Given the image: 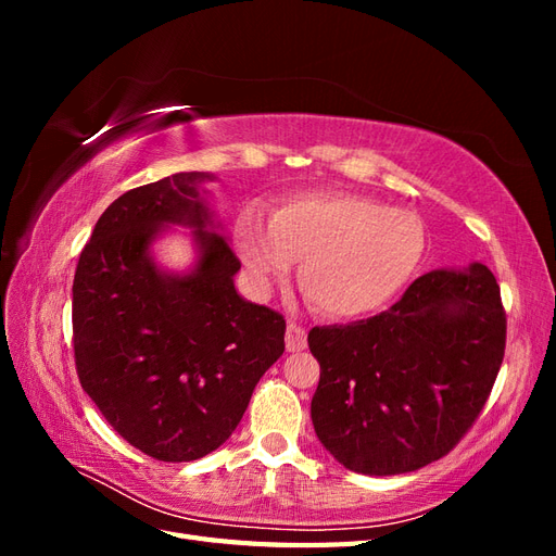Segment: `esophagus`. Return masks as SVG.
<instances>
[{
  "label": "esophagus",
  "mask_w": 556,
  "mask_h": 556,
  "mask_svg": "<svg viewBox=\"0 0 556 556\" xmlns=\"http://www.w3.org/2000/svg\"><path fill=\"white\" fill-rule=\"evenodd\" d=\"M285 345H288V352L306 350V329L299 327L296 323H290L288 333H285Z\"/></svg>",
  "instance_id": "esophagus-1"
}]
</instances>
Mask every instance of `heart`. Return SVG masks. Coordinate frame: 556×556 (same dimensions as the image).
I'll return each mask as SVG.
<instances>
[{
  "label": "heart",
  "instance_id": "heart-1",
  "mask_svg": "<svg viewBox=\"0 0 556 556\" xmlns=\"http://www.w3.org/2000/svg\"><path fill=\"white\" fill-rule=\"evenodd\" d=\"M239 257L257 290L290 274L327 317L376 313L406 288L422 264L427 231L410 211L352 192H306L285 199L271 223L245 208L233 229Z\"/></svg>",
  "mask_w": 556,
  "mask_h": 556
}]
</instances>
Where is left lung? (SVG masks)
<instances>
[{"instance_id": "obj_1", "label": "left lung", "mask_w": 556, "mask_h": 556, "mask_svg": "<svg viewBox=\"0 0 556 556\" xmlns=\"http://www.w3.org/2000/svg\"><path fill=\"white\" fill-rule=\"evenodd\" d=\"M311 417L333 459L364 476L422 468L476 425L506 352V311L484 264L419 276L396 304L313 327Z\"/></svg>"}]
</instances>
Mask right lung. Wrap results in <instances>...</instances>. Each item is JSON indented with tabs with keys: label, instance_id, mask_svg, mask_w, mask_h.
<instances>
[{
	"label": "right lung",
	"instance_id": "1",
	"mask_svg": "<svg viewBox=\"0 0 556 556\" xmlns=\"http://www.w3.org/2000/svg\"><path fill=\"white\" fill-rule=\"evenodd\" d=\"M174 174L117 197L99 217L74 276V357L83 390L123 439L157 462H194L237 429L252 390L285 350L280 313L233 288L241 268L199 182ZM192 226L190 275L162 273L149 245Z\"/></svg>",
	"mask_w": 556,
	"mask_h": 556
}]
</instances>
